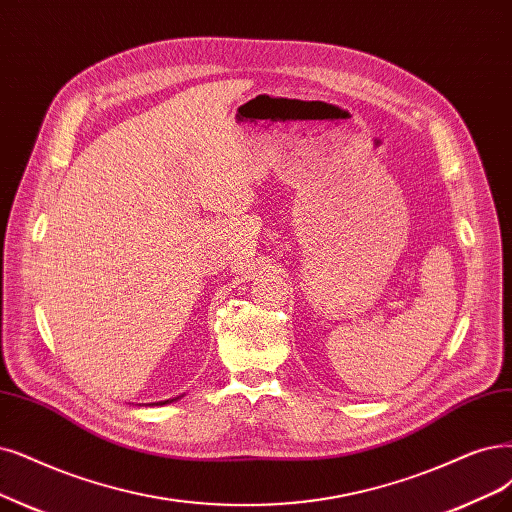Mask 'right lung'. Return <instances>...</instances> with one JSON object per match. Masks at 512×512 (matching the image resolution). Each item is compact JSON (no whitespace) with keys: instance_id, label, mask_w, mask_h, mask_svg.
<instances>
[{"instance_id":"add662e5","label":"right lung","mask_w":512,"mask_h":512,"mask_svg":"<svg viewBox=\"0 0 512 512\" xmlns=\"http://www.w3.org/2000/svg\"><path fill=\"white\" fill-rule=\"evenodd\" d=\"M177 399H181V396H175V399H168V401H160V403H151V405H168V403H173V401H177Z\"/></svg>"}]
</instances>
